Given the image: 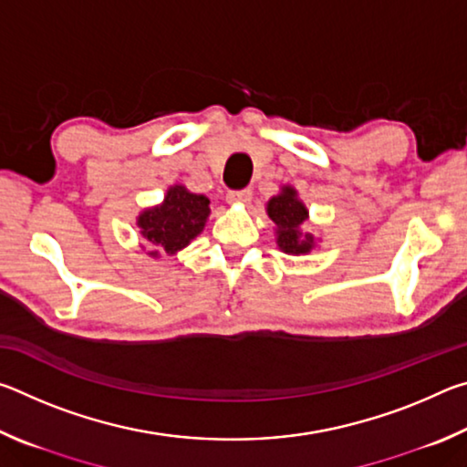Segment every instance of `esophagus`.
Instances as JSON below:
<instances>
[{"label": "esophagus", "mask_w": 467, "mask_h": 467, "mask_svg": "<svg viewBox=\"0 0 467 467\" xmlns=\"http://www.w3.org/2000/svg\"><path fill=\"white\" fill-rule=\"evenodd\" d=\"M228 203H247L251 202V189H233L226 193Z\"/></svg>", "instance_id": "34e87169"}]
</instances>
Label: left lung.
<instances>
[{
  "label": "left lung",
  "instance_id": "obj_1",
  "mask_svg": "<svg viewBox=\"0 0 467 467\" xmlns=\"http://www.w3.org/2000/svg\"><path fill=\"white\" fill-rule=\"evenodd\" d=\"M267 216L278 226V244L286 253H309L313 247L311 234H300L298 226L309 218V212L296 197L292 187H284L280 195H275L267 203Z\"/></svg>",
  "mask_w": 467,
  "mask_h": 467
}]
</instances>
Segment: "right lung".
Here are the masks:
<instances>
[{
    "label": "right lung",
    "mask_w": 467,
    "mask_h": 467,
    "mask_svg": "<svg viewBox=\"0 0 467 467\" xmlns=\"http://www.w3.org/2000/svg\"><path fill=\"white\" fill-rule=\"evenodd\" d=\"M210 200L205 195L189 193L185 187L169 189L164 202L158 208L144 210L138 218L141 236L154 247L175 253L192 243L203 231L205 218L210 214ZM156 257L158 251H150Z\"/></svg>",
    "instance_id": "add662e5"
}]
</instances>
